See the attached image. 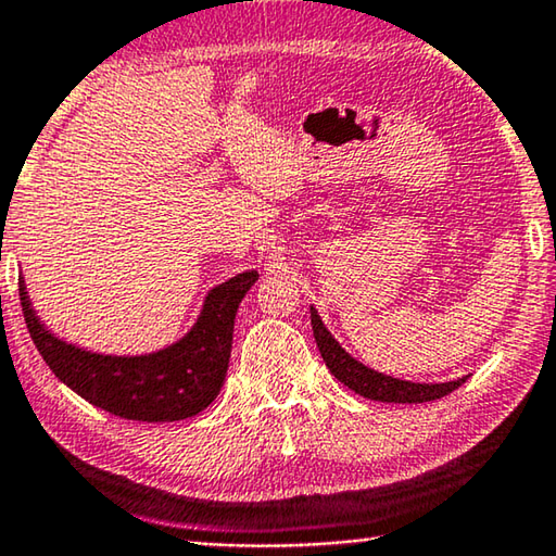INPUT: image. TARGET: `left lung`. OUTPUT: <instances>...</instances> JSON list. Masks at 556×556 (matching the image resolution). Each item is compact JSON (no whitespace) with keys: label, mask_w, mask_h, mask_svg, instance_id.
Returning <instances> with one entry per match:
<instances>
[{"label":"left lung","mask_w":556,"mask_h":556,"mask_svg":"<svg viewBox=\"0 0 556 556\" xmlns=\"http://www.w3.org/2000/svg\"><path fill=\"white\" fill-rule=\"evenodd\" d=\"M312 328L318 351L326 363V368L331 370L338 380H341L348 390H353L361 397H368L375 402H400V404H414V402H434L446 397L448 392L458 390L468 378H458L454 382H434V384H421V382H407L390 378V375L375 372L365 368L363 363H357L355 357L348 355L336 338L328 333L321 318H318L316 308L312 306Z\"/></svg>","instance_id":"obj_1"}]
</instances>
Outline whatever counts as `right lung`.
Masks as SVG:
<instances>
[{"label": "right lung", "mask_w": 556, "mask_h": 556, "mask_svg": "<svg viewBox=\"0 0 556 556\" xmlns=\"http://www.w3.org/2000/svg\"><path fill=\"white\" fill-rule=\"evenodd\" d=\"M257 271L223 281L205 296L199 321L181 341L149 355H100L46 331L18 281L26 328L55 378L96 407L122 419L178 421L195 417L218 397L228 372L235 314Z\"/></svg>", "instance_id": "obj_1"}]
</instances>
